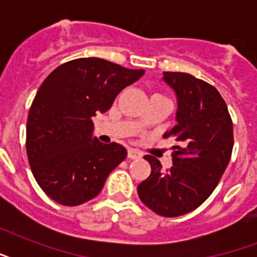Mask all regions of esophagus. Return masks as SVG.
Masks as SVG:
<instances>
[{
  "label": "esophagus",
  "instance_id": "obj_1",
  "mask_svg": "<svg viewBox=\"0 0 257 257\" xmlns=\"http://www.w3.org/2000/svg\"><path fill=\"white\" fill-rule=\"evenodd\" d=\"M128 157L129 159H132V160H137V159H141L143 157V153L140 151H137V149H129L128 151Z\"/></svg>",
  "mask_w": 257,
  "mask_h": 257
}]
</instances>
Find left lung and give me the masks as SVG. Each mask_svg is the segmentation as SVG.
I'll list each match as a JSON object with an SVG mask.
<instances>
[{
  "label": "left lung",
  "mask_w": 257,
  "mask_h": 257,
  "mask_svg": "<svg viewBox=\"0 0 257 257\" xmlns=\"http://www.w3.org/2000/svg\"><path fill=\"white\" fill-rule=\"evenodd\" d=\"M163 80L177 98V125L164 137L180 145L173 147L168 171L156 157H144L152 172L137 193L155 213L176 217L200 207L219 184L231 160L233 124L225 101L211 84L181 72H164Z\"/></svg>",
  "instance_id": "8db88e82"
}]
</instances>
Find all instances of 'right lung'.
<instances>
[{
    "label": "right lung",
    "mask_w": 257,
    "mask_h": 257,
    "mask_svg": "<svg viewBox=\"0 0 257 257\" xmlns=\"http://www.w3.org/2000/svg\"><path fill=\"white\" fill-rule=\"evenodd\" d=\"M144 72L102 58H77L42 82L28 116L26 153L34 179L56 203L74 207L92 200L125 160L122 145L93 137L92 118Z\"/></svg>",
    "instance_id": "add662e5"
}]
</instances>
